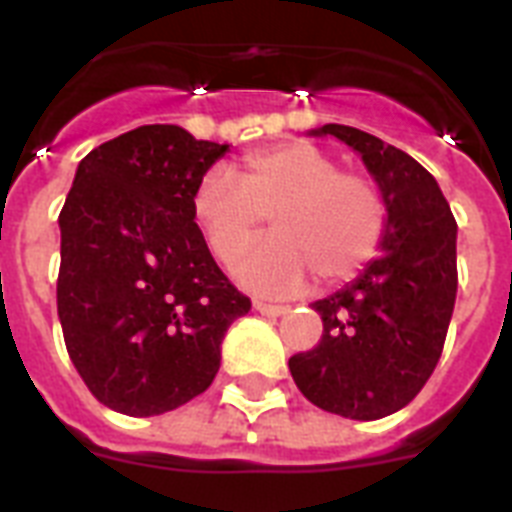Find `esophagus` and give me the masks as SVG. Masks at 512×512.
<instances>
[{"mask_svg":"<svg viewBox=\"0 0 512 512\" xmlns=\"http://www.w3.org/2000/svg\"><path fill=\"white\" fill-rule=\"evenodd\" d=\"M252 308H255L257 313H263V316H284V313L289 311L287 305H273V303H263V300H255V303H252Z\"/></svg>","mask_w":512,"mask_h":512,"instance_id":"1","label":"esophagus"}]
</instances>
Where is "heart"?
Returning a JSON list of instances; mask_svg holds the SVG:
<instances>
[{"instance_id": "obj_1", "label": "heart", "mask_w": 512, "mask_h": 512, "mask_svg": "<svg viewBox=\"0 0 512 512\" xmlns=\"http://www.w3.org/2000/svg\"><path fill=\"white\" fill-rule=\"evenodd\" d=\"M191 215L220 263H236L271 215L273 236L236 268L257 292H292L308 273L321 284L350 279L380 247L385 201L372 180L342 172L313 143H284L249 154L239 183L223 167L201 177Z\"/></svg>"}]
</instances>
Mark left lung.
Returning <instances> with one entry per match:
<instances>
[{
    "mask_svg": "<svg viewBox=\"0 0 512 512\" xmlns=\"http://www.w3.org/2000/svg\"><path fill=\"white\" fill-rule=\"evenodd\" d=\"M313 138L353 148L385 201L380 255L313 303L324 321L319 345L289 358L311 404L348 420L404 409L436 369L457 297V223L436 177L401 148L345 124Z\"/></svg>",
    "mask_w": 512,
    "mask_h": 512,
    "instance_id": "1",
    "label": "left lung"
}]
</instances>
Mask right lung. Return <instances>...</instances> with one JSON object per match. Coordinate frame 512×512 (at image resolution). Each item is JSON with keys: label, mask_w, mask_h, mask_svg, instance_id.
I'll return each mask as SVG.
<instances>
[{"label": "right lung", "mask_w": 512, "mask_h": 512, "mask_svg": "<svg viewBox=\"0 0 512 512\" xmlns=\"http://www.w3.org/2000/svg\"><path fill=\"white\" fill-rule=\"evenodd\" d=\"M225 154L177 124H146L76 167L58 217V316L76 372L114 412L151 417L204 393L225 332L252 308L191 215Z\"/></svg>", "instance_id": "obj_1"}]
</instances>
